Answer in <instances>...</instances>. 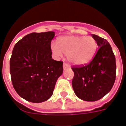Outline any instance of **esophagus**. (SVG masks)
<instances>
[{
  "label": "esophagus",
  "mask_w": 126,
  "mask_h": 126,
  "mask_svg": "<svg viewBox=\"0 0 126 126\" xmlns=\"http://www.w3.org/2000/svg\"><path fill=\"white\" fill-rule=\"evenodd\" d=\"M70 67V65H68V64H67V63H63V69H64V70H65V69H67V68H69Z\"/></svg>",
  "instance_id": "obj_1"
}]
</instances>
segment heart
I'll use <instances>...</instances> for the list:
<instances>
[{"mask_svg":"<svg viewBox=\"0 0 126 126\" xmlns=\"http://www.w3.org/2000/svg\"><path fill=\"white\" fill-rule=\"evenodd\" d=\"M97 47L96 41L93 37L65 35L58 39V44H51L50 49L56 58H62L64 54L69 62L82 65L93 60Z\"/></svg>","mask_w":126,"mask_h":126,"instance_id":"heart-1","label":"heart"}]
</instances>
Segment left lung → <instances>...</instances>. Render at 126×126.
<instances>
[{"label":"left lung","instance_id":"left-lung-1","mask_svg":"<svg viewBox=\"0 0 126 126\" xmlns=\"http://www.w3.org/2000/svg\"><path fill=\"white\" fill-rule=\"evenodd\" d=\"M98 50L88 65L72 67L74 76L72 85L76 95L81 100L95 102L111 90L116 78V61L112 48L107 40L96 35Z\"/></svg>","mask_w":126,"mask_h":126}]
</instances>
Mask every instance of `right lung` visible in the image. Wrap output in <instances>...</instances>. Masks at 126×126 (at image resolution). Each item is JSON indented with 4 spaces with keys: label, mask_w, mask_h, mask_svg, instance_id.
<instances>
[{
    "label": "right lung",
    "mask_w": 126,
    "mask_h": 126,
    "mask_svg": "<svg viewBox=\"0 0 126 126\" xmlns=\"http://www.w3.org/2000/svg\"><path fill=\"white\" fill-rule=\"evenodd\" d=\"M55 33H31L14 46L10 61L13 86L24 100L41 103L53 94L58 78L63 74V62L52 59L51 41Z\"/></svg>",
    "instance_id": "add662e5"
}]
</instances>
